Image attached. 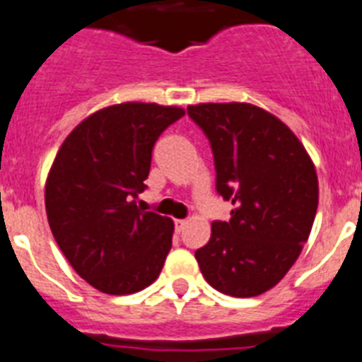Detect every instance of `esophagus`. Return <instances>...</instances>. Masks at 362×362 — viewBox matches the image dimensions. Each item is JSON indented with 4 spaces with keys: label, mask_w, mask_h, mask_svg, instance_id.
I'll return each instance as SVG.
<instances>
[{
    "label": "esophagus",
    "mask_w": 362,
    "mask_h": 362,
    "mask_svg": "<svg viewBox=\"0 0 362 362\" xmlns=\"http://www.w3.org/2000/svg\"><path fill=\"white\" fill-rule=\"evenodd\" d=\"M187 226V221H182V218H178V221H175V228H176V232L180 233L184 232V228Z\"/></svg>",
    "instance_id": "esophagus-1"
}]
</instances>
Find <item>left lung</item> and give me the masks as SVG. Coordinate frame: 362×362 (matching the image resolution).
Listing matches in <instances>:
<instances>
[{
	"label": "left lung",
	"instance_id": "8db88e82",
	"mask_svg": "<svg viewBox=\"0 0 362 362\" xmlns=\"http://www.w3.org/2000/svg\"><path fill=\"white\" fill-rule=\"evenodd\" d=\"M214 151L217 193L232 200L230 221H214L195 252L214 289L250 298L272 289L298 259L318 208L308 151L285 123L248 103L187 106Z\"/></svg>",
	"mask_w": 362,
	"mask_h": 362
}]
</instances>
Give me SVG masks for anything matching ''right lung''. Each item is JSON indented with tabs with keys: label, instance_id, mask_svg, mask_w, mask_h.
<instances>
[{
	"label": "right lung",
	"instance_id": "obj_1",
	"mask_svg": "<svg viewBox=\"0 0 362 362\" xmlns=\"http://www.w3.org/2000/svg\"><path fill=\"white\" fill-rule=\"evenodd\" d=\"M184 114L156 103L106 106L60 145L45 182L47 221L69 265L101 293H138L162 272L175 224L136 199L156 139Z\"/></svg>",
	"mask_w": 362,
	"mask_h": 362
}]
</instances>
